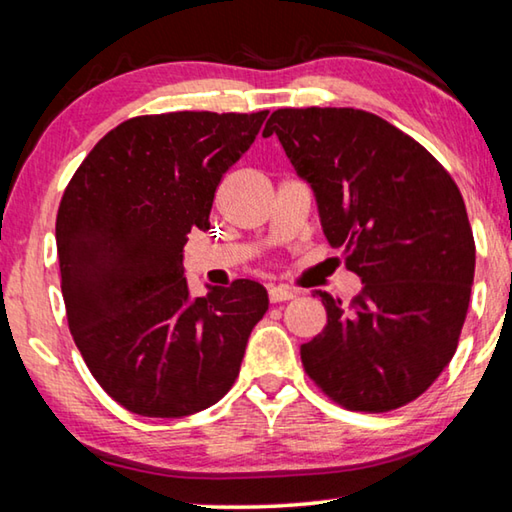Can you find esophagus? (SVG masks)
<instances>
[{
    "mask_svg": "<svg viewBox=\"0 0 512 512\" xmlns=\"http://www.w3.org/2000/svg\"><path fill=\"white\" fill-rule=\"evenodd\" d=\"M291 298H296V291H291L289 287H282V284H277V287H268V300L271 302H284Z\"/></svg>",
    "mask_w": 512,
    "mask_h": 512,
    "instance_id": "esophagus-1",
    "label": "esophagus"
}]
</instances>
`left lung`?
<instances>
[{"label": "left lung", "instance_id": "left-lung-1", "mask_svg": "<svg viewBox=\"0 0 512 512\" xmlns=\"http://www.w3.org/2000/svg\"><path fill=\"white\" fill-rule=\"evenodd\" d=\"M273 133L363 282L350 302L314 291L327 325L300 345L302 366L345 409H400L447 368L465 323L476 250L463 196L422 144L366 110L282 108Z\"/></svg>", "mask_w": 512, "mask_h": 512}]
</instances>
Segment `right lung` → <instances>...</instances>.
Wrapping results in <instances>:
<instances>
[{
  "label": "right lung",
  "instance_id": "right-lung-1",
  "mask_svg": "<svg viewBox=\"0 0 512 512\" xmlns=\"http://www.w3.org/2000/svg\"><path fill=\"white\" fill-rule=\"evenodd\" d=\"M268 110L133 117L76 169L56 216L69 332L112 400L144 418L207 409L239 375L268 309L259 282L189 296L183 248Z\"/></svg>",
  "mask_w": 512,
  "mask_h": 512
}]
</instances>
